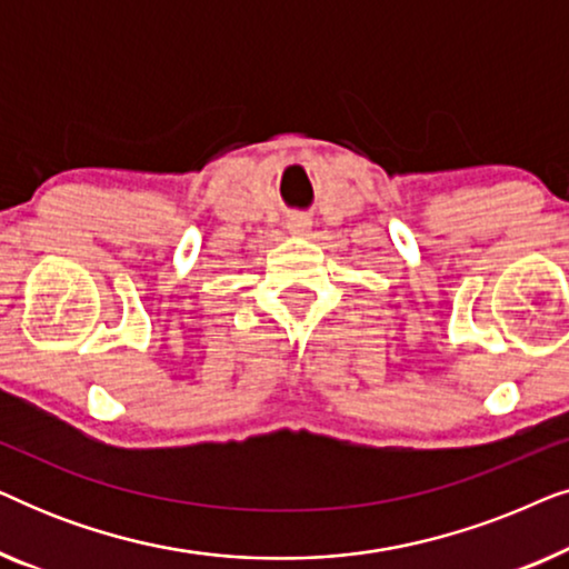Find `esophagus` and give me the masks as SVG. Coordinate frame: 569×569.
Wrapping results in <instances>:
<instances>
[{
    "label": "esophagus",
    "instance_id": "1",
    "mask_svg": "<svg viewBox=\"0 0 569 569\" xmlns=\"http://www.w3.org/2000/svg\"><path fill=\"white\" fill-rule=\"evenodd\" d=\"M287 228H290V232H295V236H306V232L310 230V220L308 217H290Z\"/></svg>",
    "mask_w": 569,
    "mask_h": 569
}]
</instances>
